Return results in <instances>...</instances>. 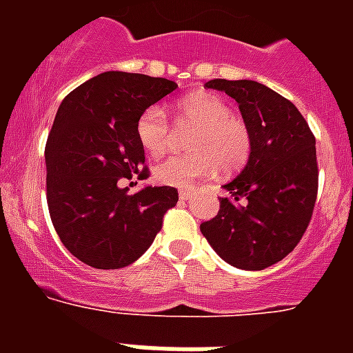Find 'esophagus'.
Here are the masks:
<instances>
[{"mask_svg":"<svg viewBox=\"0 0 353 353\" xmlns=\"http://www.w3.org/2000/svg\"><path fill=\"white\" fill-rule=\"evenodd\" d=\"M188 198H190V190H188V188H179V199L185 201V199Z\"/></svg>","mask_w":353,"mask_h":353,"instance_id":"34e87169","label":"esophagus"}]
</instances>
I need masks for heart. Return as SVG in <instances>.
Returning <instances> with one entry per match:
<instances>
[{
    "label": "heart",
    "instance_id": "heart-1",
    "mask_svg": "<svg viewBox=\"0 0 353 353\" xmlns=\"http://www.w3.org/2000/svg\"><path fill=\"white\" fill-rule=\"evenodd\" d=\"M176 128L194 130L188 139L192 154L172 157L155 166V179L170 187H188L201 177L234 172L251 155L252 139L245 121L232 115L231 106L220 97L198 93L176 104ZM137 137L152 157L168 154L176 144V130L163 108L152 106L139 117Z\"/></svg>",
    "mask_w": 353,
    "mask_h": 353
}]
</instances>
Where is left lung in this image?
<instances>
[{
    "label": "left lung",
    "mask_w": 353,
    "mask_h": 353,
    "mask_svg": "<svg viewBox=\"0 0 353 353\" xmlns=\"http://www.w3.org/2000/svg\"><path fill=\"white\" fill-rule=\"evenodd\" d=\"M238 102L251 132L245 168L227 183L220 210L199 225L227 263L260 271L288 256L306 232L317 199L315 137L293 102L254 80H209Z\"/></svg>",
    "instance_id": "obj_1"
}]
</instances>
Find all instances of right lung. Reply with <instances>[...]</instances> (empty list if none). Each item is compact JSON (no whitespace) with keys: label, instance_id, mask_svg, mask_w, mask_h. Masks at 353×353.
I'll list each match as a JSON object with an SVG mask.
<instances>
[{"label":"right lung","instance_id":"obj_1","mask_svg":"<svg viewBox=\"0 0 353 353\" xmlns=\"http://www.w3.org/2000/svg\"><path fill=\"white\" fill-rule=\"evenodd\" d=\"M177 84L108 71L62 101L46 144L47 205L54 231L73 256L97 269L126 268L143 256L176 207L177 188H122L146 177L137 121Z\"/></svg>","mask_w":353,"mask_h":353}]
</instances>
